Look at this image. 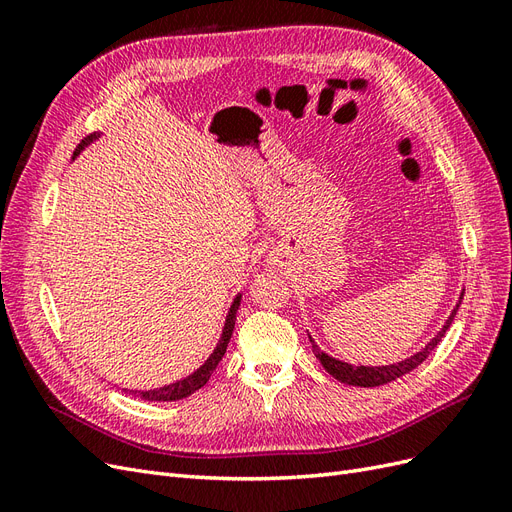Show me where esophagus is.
Returning a JSON list of instances; mask_svg holds the SVG:
<instances>
[{"label": "esophagus", "mask_w": 512, "mask_h": 512, "mask_svg": "<svg viewBox=\"0 0 512 512\" xmlns=\"http://www.w3.org/2000/svg\"><path fill=\"white\" fill-rule=\"evenodd\" d=\"M273 267H282V262H277V260H273Z\"/></svg>", "instance_id": "esophagus-1"}]
</instances>
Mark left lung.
I'll use <instances>...</instances> for the list:
<instances>
[{
	"instance_id": "1",
	"label": "left lung",
	"mask_w": 512,
	"mask_h": 512,
	"mask_svg": "<svg viewBox=\"0 0 512 512\" xmlns=\"http://www.w3.org/2000/svg\"><path fill=\"white\" fill-rule=\"evenodd\" d=\"M461 299H463V290L459 294V301L453 307L451 316L446 318V322L442 324V329L429 339V342L425 344V348H421L418 352H414L412 356H408V359L399 361V363H393V365H378V367H374V365H350V363L339 361V359H335V356L320 350L318 344L312 339V335H309V342H312V350L316 354V359L322 363V367L327 369L335 380L344 382V384H350V386H363V389H371V386H382V384H389V382H393V380H397L401 376L410 374L414 367H418L427 359V356L431 354V350L442 342L446 329L451 327V322H453L457 309L461 305Z\"/></svg>"
}]
</instances>
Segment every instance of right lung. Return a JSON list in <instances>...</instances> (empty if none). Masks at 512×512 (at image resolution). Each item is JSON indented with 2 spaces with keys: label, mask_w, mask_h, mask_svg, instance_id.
<instances>
[{
  "label": "right lung",
  "mask_w": 512,
  "mask_h": 512,
  "mask_svg": "<svg viewBox=\"0 0 512 512\" xmlns=\"http://www.w3.org/2000/svg\"><path fill=\"white\" fill-rule=\"evenodd\" d=\"M98 138H100V132H98V134H91V136L85 138V141H81V145L76 147V151H74L72 160L79 158L81 151H83L85 147H89L94 141H98ZM241 297H243V294L239 292L237 297H235V301L230 303V309H228L226 320H224V327H222L220 342H218V346L213 348V352L209 354V359H207L203 365H200L196 371H192L190 376H185V378H181V380H177V382H173V384L160 386V389H149V391H128V389H126V393H132V397H141V399H145V401H177V399H183V397H190V395L196 393L198 389H203V386L209 382V378H211V374L215 371V367H218V363L222 361V356L226 354L228 342H230V337H232V329H235L237 309H239V305H241Z\"/></svg>",
  "instance_id": "add662e5"
}]
</instances>
